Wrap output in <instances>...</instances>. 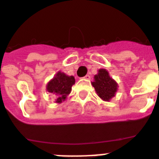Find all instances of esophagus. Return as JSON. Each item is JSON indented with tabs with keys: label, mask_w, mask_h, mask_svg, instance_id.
Returning <instances> with one entry per match:
<instances>
[{
	"label": "esophagus",
	"mask_w": 159,
	"mask_h": 159,
	"mask_svg": "<svg viewBox=\"0 0 159 159\" xmlns=\"http://www.w3.org/2000/svg\"><path fill=\"white\" fill-rule=\"evenodd\" d=\"M84 80H89L91 79V76L89 75H85V76L84 77Z\"/></svg>",
	"instance_id": "34e87169"
}]
</instances>
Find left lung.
I'll list each match as a JSON object with an SVG mask.
<instances>
[{
  "instance_id": "8db88e82",
  "label": "left lung",
  "mask_w": 159,
  "mask_h": 159,
  "mask_svg": "<svg viewBox=\"0 0 159 159\" xmlns=\"http://www.w3.org/2000/svg\"><path fill=\"white\" fill-rule=\"evenodd\" d=\"M96 93L101 100L109 101L116 96L118 89L117 83L109 75L106 69L98 70V73L94 75V81L92 82Z\"/></svg>"
}]
</instances>
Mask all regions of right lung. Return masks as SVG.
Returning <instances> with one entry per match:
<instances>
[{"mask_svg":"<svg viewBox=\"0 0 159 159\" xmlns=\"http://www.w3.org/2000/svg\"><path fill=\"white\" fill-rule=\"evenodd\" d=\"M75 80L73 75H67L65 73L58 71L52 80L47 84V91L54 95L55 103L60 104L66 99L71 92V87L75 84Z\"/></svg>","mask_w":159,"mask_h":159,"instance_id":"add662e5","label":"right lung"}]
</instances>
